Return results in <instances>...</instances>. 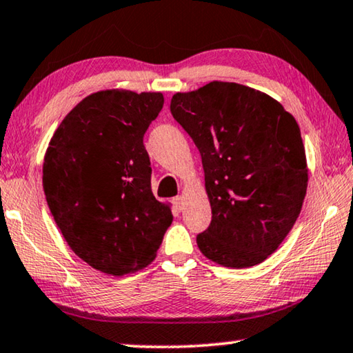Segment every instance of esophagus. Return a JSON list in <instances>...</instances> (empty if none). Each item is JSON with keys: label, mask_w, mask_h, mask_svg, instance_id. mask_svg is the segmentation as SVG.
Wrapping results in <instances>:
<instances>
[{"label": "esophagus", "mask_w": 353, "mask_h": 353, "mask_svg": "<svg viewBox=\"0 0 353 353\" xmlns=\"http://www.w3.org/2000/svg\"><path fill=\"white\" fill-rule=\"evenodd\" d=\"M172 204H174L177 212L183 210V198L182 196H176L174 199H172Z\"/></svg>", "instance_id": "obj_1"}]
</instances>
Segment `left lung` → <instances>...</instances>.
Masks as SVG:
<instances>
[{"mask_svg":"<svg viewBox=\"0 0 353 353\" xmlns=\"http://www.w3.org/2000/svg\"><path fill=\"white\" fill-rule=\"evenodd\" d=\"M171 114L201 154L212 220L196 243L225 267L261 264L292 229L307 170L300 127L275 99L212 81L171 99Z\"/></svg>","mask_w":353,"mask_h":353,"instance_id":"1","label":"left lung"}]
</instances>
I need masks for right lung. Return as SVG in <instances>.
Returning <instances> with one entry per match:
<instances>
[{
  "instance_id": "right-lung-1",
  "label": "right lung",
  "mask_w": 353,
  "mask_h": 353,
  "mask_svg": "<svg viewBox=\"0 0 353 353\" xmlns=\"http://www.w3.org/2000/svg\"><path fill=\"white\" fill-rule=\"evenodd\" d=\"M160 92L100 91L81 100L50 141L43 192L65 242L108 275L146 267L172 221L150 188L144 133Z\"/></svg>"
}]
</instances>
